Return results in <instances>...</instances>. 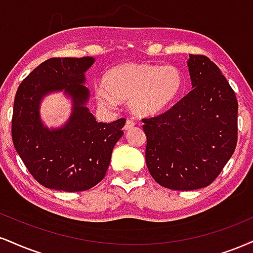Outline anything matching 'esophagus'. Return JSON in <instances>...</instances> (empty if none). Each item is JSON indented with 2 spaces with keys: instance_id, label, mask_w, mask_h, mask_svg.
I'll return each instance as SVG.
<instances>
[{
  "instance_id": "esophagus-1",
  "label": "esophagus",
  "mask_w": 253,
  "mask_h": 253,
  "mask_svg": "<svg viewBox=\"0 0 253 253\" xmlns=\"http://www.w3.org/2000/svg\"><path fill=\"white\" fill-rule=\"evenodd\" d=\"M134 121H132V120H127L126 121V124H125V130H128V129H130V128H133V127H134Z\"/></svg>"
}]
</instances>
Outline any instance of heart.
Instances as JSON below:
<instances>
[{
  "label": "heart",
  "instance_id": "b5f03b06",
  "mask_svg": "<svg viewBox=\"0 0 253 253\" xmlns=\"http://www.w3.org/2000/svg\"><path fill=\"white\" fill-rule=\"evenodd\" d=\"M184 84V74L175 66L127 63L111 69L103 78V88L95 94L100 105L128 101L133 114L148 118L172 106Z\"/></svg>",
  "mask_w": 253,
  "mask_h": 253
}]
</instances>
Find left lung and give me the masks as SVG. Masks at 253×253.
I'll return each mask as SVG.
<instances>
[{"instance_id": "1", "label": "left lung", "mask_w": 253, "mask_h": 253, "mask_svg": "<svg viewBox=\"0 0 253 253\" xmlns=\"http://www.w3.org/2000/svg\"><path fill=\"white\" fill-rule=\"evenodd\" d=\"M193 89L166 112L145 118L146 165L161 186L176 191L211 185L238 140V101L208 56L190 54Z\"/></svg>"}]
</instances>
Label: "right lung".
Returning <instances> with one entry per match:
<instances>
[{
  "mask_svg": "<svg viewBox=\"0 0 253 253\" xmlns=\"http://www.w3.org/2000/svg\"><path fill=\"white\" fill-rule=\"evenodd\" d=\"M90 56L51 57L33 71L17 88L11 136L27 169L42 186L66 192L89 190L105 178L112 151L124 134L126 120L97 123L84 107L89 90L84 72ZM65 90L73 100V113L62 129L48 130L38 115L47 92Z\"/></svg>",
  "mask_w": 253,
  "mask_h": 253,
  "instance_id": "1",
  "label": "right lung"
}]
</instances>
